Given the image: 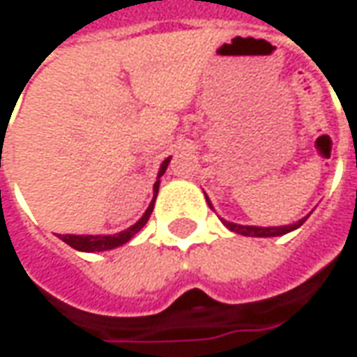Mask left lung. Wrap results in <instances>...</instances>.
<instances>
[{"label": "left lung", "instance_id": "obj_1", "mask_svg": "<svg viewBox=\"0 0 357 357\" xmlns=\"http://www.w3.org/2000/svg\"><path fill=\"white\" fill-rule=\"evenodd\" d=\"M208 200V198H206ZM307 218L299 220L294 225H284V227H252V225H237V223H229V221H223L225 227L239 235H245V237H278V235H286L289 231L297 229L305 223Z\"/></svg>", "mask_w": 357, "mask_h": 357}]
</instances>
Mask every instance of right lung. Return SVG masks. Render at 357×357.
<instances>
[{"label": "right lung", "mask_w": 357, "mask_h": 357, "mask_svg": "<svg viewBox=\"0 0 357 357\" xmlns=\"http://www.w3.org/2000/svg\"><path fill=\"white\" fill-rule=\"evenodd\" d=\"M169 161H171V159H165L163 161L161 169H159V176L165 173ZM153 192L155 196L159 192V181L155 183ZM155 196L153 200H151V204H149V208L146 210V213L142 215V220L137 221L136 225H132L130 229L122 231V233H118V235H105V237H102V235H60V239L63 241V243H68L71 249L83 250V252H99V250H110L114 249V247H120V245H124V243H128V241L132 239L137 231L146 225L147 220H149V215H151V211H153Z\"/></svg>", "instance_id": "add662e5"}]
</instances>
